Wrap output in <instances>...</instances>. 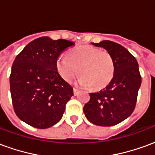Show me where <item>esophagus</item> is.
<instances>
[{"label":"esophagus","mask_w":155,"mask_h":155,"mask_svg":"<svg viewBox=\"0 0 155 155\" xmlns=\"http://www.w3.org/2000/svg\"><path fill=\"white\" fill-rule=\"evenodd\" d=\"M73 92H74V95H77L78 93H79V91H78L76 88H74V89H73Z\"/></svg>","instance_id":"esophagus-1"}]
</instances>
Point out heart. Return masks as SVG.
Masks as SVG:
<instances>
[{"instance_id":"b5f03b06","label":"heart","mask_w":155,"mask_h":155,"mask_svg":"<svg viewBox=\"0 0 155 155\" xmlns=\"http://www.w3.org/2000/svg\"><path fill=\"white\" fill-rule=\"evenodd\" d=\"M56 71L64 81L71 82L78 72L81 75L78 84L99 90L106 86L114 74L113 58L107 51L91 45H81L61 55L56 60Z\"/></svg>"}]
</instances>
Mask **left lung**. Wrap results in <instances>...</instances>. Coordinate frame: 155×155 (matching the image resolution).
<instances>
[{
  "instance_id": "left-lung-1",
  "label": "left lung",
  "mask_w": 155,
  "mask_h": 155,
  "mask_svg": "<svg viewBox=\"0 0 155 155\" xmlns=\"http://www.w3.org/2000/svg\"><path fill=\"white\" fill-rule=\"evenodd\" d=\"M110 53L114 64V74L103 90L91 93L83 110L88 120L99 126H113L133 113L141 85L136 59L121 45L110 41L91 43Z\"/></svg>"
}]
</instances>
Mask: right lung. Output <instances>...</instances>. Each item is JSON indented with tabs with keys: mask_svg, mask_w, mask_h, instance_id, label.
I'll use <instances>...</instances> for the list:
<instances>
[{
	"mask_svg": "<svg viewBox=\"0 0 155 155\" xmlns=\"http://www.w3.org/2000/svg\"><path fill=\"white\" fill-rule=\"evenodd\" d=\"M74 42L48 36L30 42L15 57L10 75L12 104L20 120L38 129L58 123L73 88L60 76L56 60Z\"/></svg>",
	"mask_w": 155,
	"mask_h": 155,
	"instance_id": "right-lung-1",
	"label": "right lung"
}]
</instances>
